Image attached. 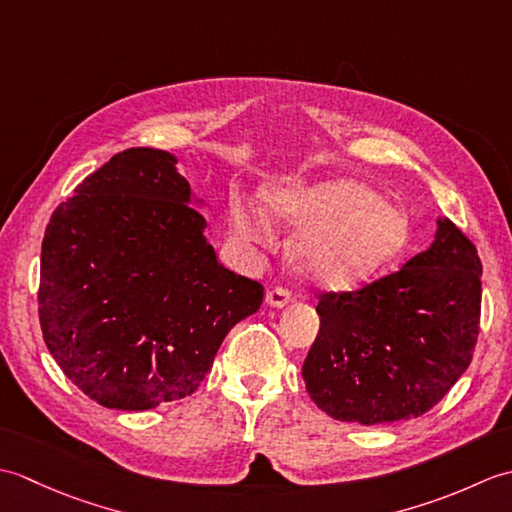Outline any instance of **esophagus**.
Wrapping results in <instances>:
<instances>
[{"label":"esophagus","mask_w":512,"mask_h":512,"mask_svg":"<svg viewBox=\"0 0 512 512\" xmlns=\"http://www.w3.org/2000/svg\"><path fill=\"white\" fill-rule=\"evenodd\" d=\"M290 299H292V295H290V290H286V288H273V290L266 292V303H268V306H273V308L288 306Z\"/></svg>","instance_id":"obj_1"}]
</instances>
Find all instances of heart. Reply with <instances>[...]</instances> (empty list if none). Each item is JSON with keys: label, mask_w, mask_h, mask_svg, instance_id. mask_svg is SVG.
I'll return each mask as SVG.
<instances>
[{"label": "heart", "mask_w": 512, "mask_h": 512, "mask_svg": "<svg viewBox=\"0 0 512 512\" xmlns=\"http://www.w3.org/2000/svg\"><path fill=\"white\" fill-rule=\"evenodd\" d=\"M268 206L277 220L299 231L292 259L299 273L319 288L361 284L389 264L409 239L407 213L358 180L279 189ZM231 224L250 242H259L268 231L266 215L242 200L231 204Z\"/></svg>", "instance_id": "b5f03b06"}]
</instances>
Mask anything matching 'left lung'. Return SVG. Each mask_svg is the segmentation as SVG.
<instances>
[{"mask_svg":"<svg viewBox=\"0 0 512 512\" xmlns=\"http://www.w3.org/2000/svg\"><path fill=\"white\" fill-rule=\"evenodd\" d=\"M482 308V262L451 220L396 273L352 292H321V328L303 380L321 411L343 422L418 418L471 365Z\"/></svg>","mask_w":512,"mask_h":512,"instance_id":"1","label":"left lung"}]
</instances>
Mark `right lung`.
<instances>
[{
    "label": "right lung",
    "instance_id": "obj_1",
    "mask_svg": "<svg viewBox=\"0 0 512 512\" xmlns=\"http://www.w3.org/2000/svg\"><path fill=\"white\" fill-rule=\"evenodd\" d=\"M176 156L132 147L52 213L41 244L39 323L54 361L107 409L191 396L264 286L217 262Z\"/></svg>",
    "mask_w": 512,
    "mask_h": 512
}]
</instances>
